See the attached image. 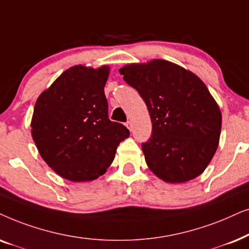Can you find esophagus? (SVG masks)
I'll return each instance as SVG.
<instances>
[{"label": "esophagus", "instance_id": "esophagus-1", "mask_svg": "<svg viewBox=\"0 0 249 249\" xmlns=\"http://www.w3.org/2000/svg\"><path fill=\"white\" fill-rule=\"evenodd\" d=\"M125 125H126V127L128 128V130H130V131H132V130H133V125H132V122H130V121H128V122H126V123H125Z\"/></svg>", "mask_w": 249, "mask_h": 249}]
</instances>
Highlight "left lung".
<instances>
[{
	"label": "left lung",
	"instance_id": "obj_1",
	"mask_svg": "<svg viewBox=\"0 0 249 249\" xmlns=\"http://www.w3.org/2000/svg\"><path fill=\"white\" fill-rule=\"evenodd\" d=\"M119 71L150 115L151 137L141 144L150 171L170 183L203 173L217 149L222 124L220 108L204 82L160 59Z\"/></svg>",
	"mask_w": 249,
	"mask_h": 249
}]
</instances>
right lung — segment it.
Masks as SVG:
<instances>
[{
  "label": "right lung",
  "mask_w": 249,
  "mask_h": 249,
  "mask_svg": "<svg viewBox=\"0 0 249 249\" xmlns=\"http://www.w3.org/2000/svg\"><path fill=\"white\" fill-rule=\"evenodd\" d=\"M108 67L75 66L39 95L32 137L45 163L69 181H91L110 166L130 131L108 117Z\"/></svg>",
  "instance_id": "add662e5"
}]
</instances>
